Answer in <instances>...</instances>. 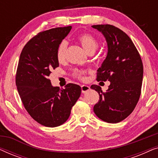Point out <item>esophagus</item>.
Returning <instances> with one entry per match:
<instances>
[{"label": "esophagus", "mask_w": 158, "mask_h": 158, "mask_svg": "<svg viewBox=\"0 0 158 158\" xmlns=\"http://www.w3.org/2000/svg\"><path fill=\"white\" fill-rule=\"evenodd\" d=\"M81 90L82 93H83V94H85V93L88 92V90H90V87L87 85H81Z\"/></svg>", "instance_id": "34e87169"}]
</instances>
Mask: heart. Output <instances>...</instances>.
Instances as JSON below:
<instances>
[{
	"instance_id": "b5f03b06",
	"label": "heart",
	"mask_w": 158,
	"mask_h": 158,
	"mask_svg": "<svg viewBox=\"0 0 158 158\" xmlns=\"http://www.w3.org/2000/svg\"><path fill=\"white\" fill-rule=\"evenodd\" d=\"M77 40L81 44V46L88 54L94 53L96 49L98 47V42L94 36L89 34H81L77 36ZM68 43L65 41L60 42L58 45L57 52H56V57L59 62H63L65 60V52L67 49ZM74 75L77 78L83 79L84 78V72L81 70H75Z\"/></svg>"
}]
</instances>
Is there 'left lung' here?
Here are the masks:
<instances>
[{
    "instance_id": "obj_1",
    "label": "left lung",
    "mask_w": 158,
    "mask_h": 158,
    "mask_svg": "<svg viewBox=\"0 0 158 158\" xmlns=\"http://www.w3.org/2000/svg\"><path fill=\"white\" fill-rule=\"evenodd\" d=\"M106 39L108 52L97 70V81H110L109 89L92 85L98 93L99 101L94 111L101 120L118 123L134 111L139 101L143 78V64L135 44L122 30L109 24L94 25Z\"/></svg>"
}]
</instances>
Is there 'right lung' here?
<instances>
[{
    "mask_svg": "<svg viewBox=\"0 0 158 158\" xmlns=\"http://www.w3.org/2000/svg\"><path fill=\"white\" fill-rule=\"evenodd\" d=\"M71 26L40 32L21 51L16 84L24 108L36 122L55 127L64 124L81 94L78 85L54 87L48 79L51 70L59 66L56 57L58 45L68 36Z\"/></svg>",
    "mask_w": 158,
    "mask_h": 158,
    "instance_id": "right-lung-1",
    "label": "right lung"
}]
</instances>
